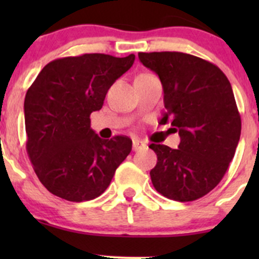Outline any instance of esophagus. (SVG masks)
<instances>
[{
  "label": "esophagus",
  "mask_w": 259,
  "mask_h": 259,
  "mask_svg": "<svg viewBox=\"0 0 259 259\" xmlns=\"http://www.w3.org/2000/svg\"><path fill=\"white\" fill-rule=\"evenodd\" d=\"M145 146V144L143 142H140V140H138V139H134L133 140V150H140V149L142 148H144Z\"/></svg>",
  "instance_id": "esophagus-1"
}]
</instances>
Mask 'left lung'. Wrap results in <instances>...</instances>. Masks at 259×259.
<instances>
[{
    "instance_id": "1",
    "label": "left lung",
    "mask_w": 259,
    "mask_h": 259,
    "mask_svg": "<svg viewBox=\"0 0 259 259\" xmlns=\"http://www.w3.org/2000/svg\"><path fill=\"white\" fill-rule=\"evenodd\" d=\"M164 90L166 122L179 133L178 149L149 148L158 156L150 178L156 192L177 202H192L217 187L233 159L242 121L229 80L218 66L183 52H139Z\"/></svg>"
}]
</instances>
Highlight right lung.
I'll return each instance as SVG.
<instances>
[{
  "label": "right lung",
  "instance_id": "add662e5",
  "mask_svg": "<svg viewBox=\"0 0 259 259\" xmlns=\"http://www.w3.org/2000/svg\"><path fill=\"white\" fill-rule=\"evenodd\" d=\"M135 55L85 54L49 62L25 98L26 149L36 176L70 202L103 194L132 151L125 135L101 139L90 114L103 108L110 86L133 66Z\"/></svg>",
  "mask_w": 259,
  "mask_h": 259
}]
</instances>
